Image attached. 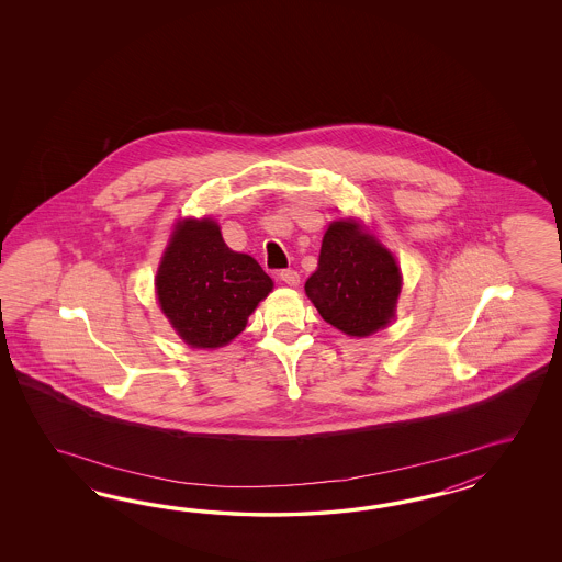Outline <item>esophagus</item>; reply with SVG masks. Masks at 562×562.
<instances>
[{
  "instance_id": "esophagus-1",
  "label": "esophagus",
  "mask_w": 562,
  "mask_h": 562,
  "mask_svg": "<svg viewBox=\"0 0 562 562\" xmlns=\"http://www.w3.org/2000/svg\"><path fill=\"white\" fill-rule=\"evenodd\" d=\"M278 278L284 282V284H289V286H296L299 282H301V276L299 272H294V270H280L278 272Z\"/></svg>"
}]
</instances>
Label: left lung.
Instances as JSON below:
<instances>
[{
  "label": "left lung",
  "instance_id": "obj_1",
  "mask_svg": "<svg viewBox=\"0 0 562 562\" xmlns=\"http://www.w3.org/2000/svg\"><path fill=\"white\" fill-rule=\"evenodd\" d=\"M402 276L392 254L357 222H334L325 233L306 296L327 324L364 338L392 322Z\"/></svg>",
  "mask_w": 562,
  "mask_h": 562
}]
</instances>
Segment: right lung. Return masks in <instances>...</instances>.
<instances>
[{"label": "right lung", "mask_w": 562, "mask_h": 562, "mask_svg": "<svg viewBox=\"0 0 562 562\" xmlns=\"http://www.w3.org/2000/svg\"><path fill=\"white\" fill-rule=\"evenodd\" d=\"M272 286L256 259L231 251L218 224L207 218L177 224L156 273L160 308L193 348L237 338Z\"/></svg>", "instance_id": "1"}]
</instances>
